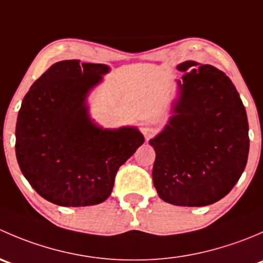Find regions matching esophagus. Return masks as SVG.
Returning <instances> with one entry per match:
<instances>
[{"mask_svg": "<svg viewBox=\"0 0 263 263\" xmlns=\"http://www.w3.org/2000/svg\"><path fill=\"white\" fill-rule=\"evenodd\" d=\"M141 132L145 135V136H150V135H153L154 132H155V127L153 126V124L150 123H144L142 124V128H141Z\"/></svg>", "mask_w": 263, "mask_h": 263, "instance_id": "34e87169", "label": "esophagus"}]
</instances>
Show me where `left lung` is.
Wrapping results in <instances>:
<instances>
[{"label": "left lung", "mask_w": 263, "mask_h": 263, "mask_svg": "<svg viewBox=\"0 0 263 263\" xmlns=\"http://www.w3.org/2000/svg\"><path fill=\"white\" fill-rule=\"evenodd\" d=\"M165 128L148 141L153 182L177 206L211 205L239 181L249 151L246 108L230 79L211 65L185 61Z\"/></svg>", "instance_id": "1"}]
</instances>
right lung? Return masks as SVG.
Instances as JSON below:
<instances>
[{
	"instance_id": "add662e5",
	"label": "right lung",
	"mask_w": 263,
	"mask_h": 263,
	"mask_svg": "<svg viewBox=\"0 0 263 263\" xmlns=\"http://www.w3.org/2000/svg\"><path fill=\"white\" fill-rule=\"evenodd\" d=\"M109 67L61 61L38 79L21 103L16 159L43 198L60 206H91L110 196L119 166L145 139L136 127L102 128L91 121L86 98Z\"/></svg>"
}]
</instances>
